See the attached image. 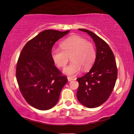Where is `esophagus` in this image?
<instances>
[{"instance_id":"obj_1","label":"esophagus","mask_w":134,"mask_h":134,"mask_svg":"<svg viewBox=\"0 0 134 134\" xmlns=\"http://www.w3.org/2000/svg\"><path fill=\"white\" fill-rule=\"evenodd\" d=\"M67 79H68V80H69V81H71V80H73V78H72V77H70V76L67 77Z\"/></svg>"}]
</instances>
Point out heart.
<instances>
[{
  "mask_svg": "<svg viewBox=\"0 0 134 134\" xmlns=\"http://www.w3.org/2000/svg\"><path fill=\"white\" fill-rule=\"evenodd\" d=\"M62 49L54 48L51 55L59 68H64L70 57L71 62L64 72L68 75L77 74L81 70L87 71L93 65L96 58V50L93 43L79 35H73L61 43Z\"/></svg>",
  "mask_w": 134,
  "mask_h": 134,
  "instance_id": "b5f03b06",
  "label": "heart"
}]
</instances>
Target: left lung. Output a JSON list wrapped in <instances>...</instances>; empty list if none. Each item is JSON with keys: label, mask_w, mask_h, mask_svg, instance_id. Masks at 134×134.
Wrapping results in <instances>:
<instances>
[{"label": "left lung", "mask_w": 134, "mask_h": 134, "mask_svg": "<svg viewBox=\"0 0 134 134\" xmlns=\"http://www.w3.org/2000/svg\"><path fill=\"white\" fill-rule=\"evenodd\" d=\"M86 32L93 40L96 46V58L90 71L80 78L77 92L78 100L86 107L94 108L102 105L112 93L116 83L118 69L112 49L105 41L92 32Z\"/></svg>", "instance_id": "left-lung-1"}]
</instances>
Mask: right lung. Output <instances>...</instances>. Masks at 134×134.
Here are the masks:
<instances>
[{"label":"right lung","instance_id":"1","mask_svg":"<svg viewBox=\"0 0 134 134\" xmlns=\"http://www.w3.org/2000/svg\"><path fill=\"white\" fill-rule=\"evenodd\" d=\"M69 31H42L29 40L20 53L16 68L19 90L27 102L38 109L54 107L68 81L54 65L51 53L54 43Z\"/></svg>","mask_w":134,"mask_h":134}]
</instances>
